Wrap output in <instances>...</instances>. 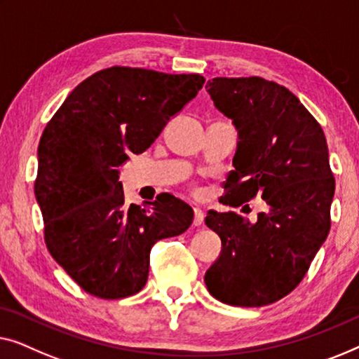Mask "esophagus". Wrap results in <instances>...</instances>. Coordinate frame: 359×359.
Segmentation results:
<instances>
[{
	"instance_id": "1",
	"label": "esophagus",
	"mask_w": 359,
	"mask_h": 359,
	"mask_svg": "<svg viewBox=\"0 0 359 359\" xmlns=\"http://www.w3.org/2000/svg\"><path fill=\"white\" fill-rule=\"evenodd\" d=\"M203 211H201L200 208H194V226H201V223H203Z\"/></svg>"
}]
</instances>
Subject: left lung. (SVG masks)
I'll return each mask as SVG.
<instances>
[{"label": "left lung", "instance_id": "obj_1", "mask_svg": "<svg viewBox=\"0 0 359 359\" xmlns=\"http://www.w3.org/2000/svg\"><path fill=\"white\" fill-rule=\"evenodd\" d=\"M206 90L239 135L224 205L255 196L266 203L255 223L234 211H208L205 223L223 249L205 273L206 287L229 306L271 304L299 285L329 236L335 179L325 135L299 99L273 81L213 78Z\"/></svg>", "mask_w": 359, "mask_h": 359}]
</instances>
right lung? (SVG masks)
<instances>
[{
  "label": "right lung",
  "mask_w": 359,
  "mask_h": 359,
  "mask_svg": "<svg viewBox=\"0 0 359 359\" xmlns=\"http://www.w3.org/2000/svg\"><path fill=\"white\" fill-rule=\"evenodd\" d=\"M200 74L112 67L73 89L39 143L35 198L47 249L89 294L143 290L156 242L190 228L194 210L172 195L125 203L118 168L149 148L203 88Z\"/></svg>",
  "instance_id": "right-lung-1"
}]
</instances>
